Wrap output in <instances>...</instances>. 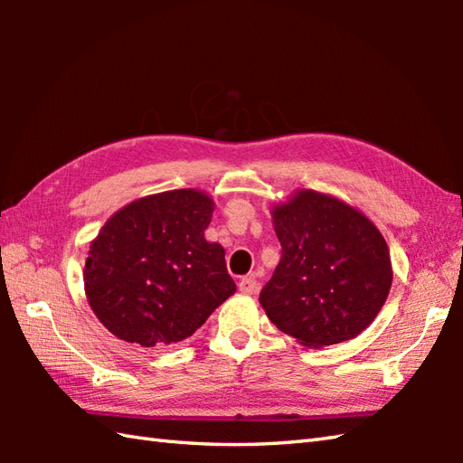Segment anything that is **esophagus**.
Returning <instances> with one entry per match:
<instances>
[{"instance_id": "obj_1", "label": "esophagus", "mask_w": 463, "mask_h": 463, "mask_svg": "<svg viewBox=\"0 0 463 463\" xmlns=\"http://www.w3.org/2000/svg\"><path fill=\"white\" fill-rule=\"evenodd\" d=\"M239 290L242 292V294H257V290H259V282L254 280L252 277H244V279H241V282H239Z\"/></svg>"}]
</instances>
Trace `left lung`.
Segmentation results:
<instances>
[{
	"instance_id": "1",
	"label": "left lung",
	"mask_w": 463,
	"mask_h": 463,
	"mask_svg": "<svg viewBox=\"0 0 463 463\" xmlns=\"http://www.w3.org/2000/svg\"><path fill=\"white\" fill-rule=\"evenodd\" d=\"M272 224L282 257L259 297L269 320L307 348L356 338L378 317L394 277L378 226L312 189L274 204Z\"/></svg>"
}]
</instances>
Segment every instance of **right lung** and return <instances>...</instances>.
Instances as JSON below:
<instances>
[{
    "label": "right lung",
    "mask_w": 463,
    "mask_h": 463,
    "mask_svg": "<svg viewBox=\"0 0 463 463\" xmlns=\"http://www.w3.org/2000/svg\"><path fill=\"white\" fill-rule=\"evenodd\" d=\"M214 203L196 189L141 196L117 211L87 254L85 297L103 326L145 348L193 336L237 284L204 239Z\"/></svg>",
    "instance_id": "obj_1"
}]
</instances>
